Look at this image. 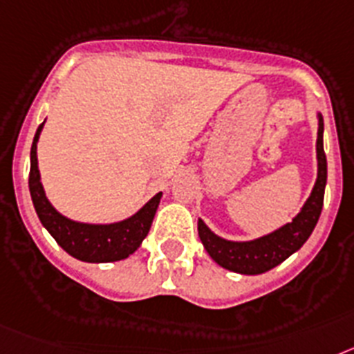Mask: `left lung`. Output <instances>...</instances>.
I'll return each instance as SVG.
<instances>
[{"instance_id": "obj_1", "label": "left lung", "mask_w": 354, "mask_h": 354, "mask_svg": "<svg viewBox=\"0 0 354 354\" xmlns=\"http://www.w3.org/2000/svg\"><path fill=\"white\" fill-rule=\"evenodd\" d=\"M322 130H324V122L319 115L317 181L313 185L308 201L305 203V207L301 208V212L292 223L285 224L283 228L276 230L257 241L230 242L214 235L207 228V224L199 221V239H201L207 253L221 267L233 270V272H241V274H262L266 270H270L272 267L287 260L292 253H296L301 245L308 241V236L312 235L313 228L317 224L319 215H321L322 203H324L326 178H328V164H326V153L324 146H322Z\"/></svg>"}]
</instances>
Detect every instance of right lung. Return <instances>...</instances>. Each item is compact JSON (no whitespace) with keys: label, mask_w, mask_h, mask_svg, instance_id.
Returning a JSON list of instances; mask_svg holds the SVG:
<instances>
[{"label":"right lung","mask_w":354,"mask_h":354,"mask_svg":"<svg viewBox=\"0 0 354 354\" xmlns=\"http://www.w3.org/2000/svg\"><path fill=\"white\" fill-rule=\"evenodd\" d=\"M42 122L37 128L33 137L32 151H30V194H32L33 207L41 219L42 226L51 233L55 241L71 257L84 260V262H118L122 258L130 257L142 244L144 236L151 228L153 217L158 208L162 192L147 201L142 208L130 219L115 224H82L67 219L58 214L46 199L44 189L41 185V174L37 167V140L41 135Z\"/></svg>","instance_id":"right-lung-1"}]
</instances>
